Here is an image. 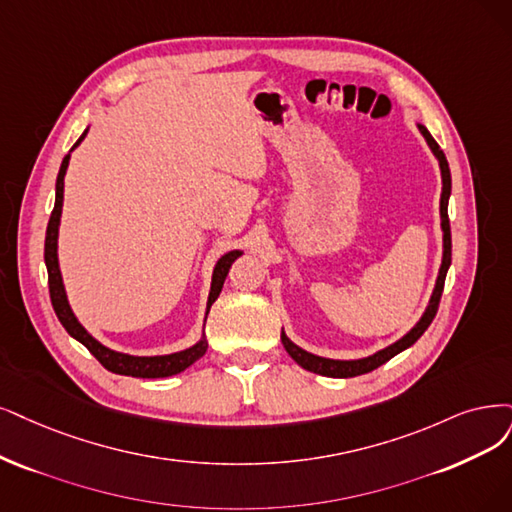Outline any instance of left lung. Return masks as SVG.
<instances>
[{"label": "left lung", "instance_id": "left-lung-1", "mask_svg": "<svg viewBox=\"0 0 512 512\" xmlns=\"http://www.w3.org/2000/svg\"><path fill=\"white\" fill-rule=\"evenodd\" d=\"M420 132L424 135L428 147L432 149L434 158L439 160V166H441V179H443V192H441V230H443V261H441V270H439V276H437V285H434V291L430 295V301H428V308L426 312L422 314V318L415 323V327L403 335L399 342L390 344L388 348L375 352L367 358H358V361H333V358H323V356H316V354H310L306 350H301L299 346H295L291 339L287 337V333L282 331L280 333V339H282V346H285V350L289 352V356L293 358V361L304 367L312 373H318V375H327V377H356V375H363V373H369L373 369H377L380 365L388 363L392 356H396L399 352L407 350L409 346H413L418 339L422 337V333L430 327L432 318L437 316V310H439V301H441V295H443V287H445V276H447V270L451 266V227H449V215H447V204H449V196H451V173H449V164H447V158L443 154V149L439 147V143L432 139V135L428 132L426 126L418 124Z\"/></svg>", "mask_w": 512, "mask_h": 512}]
</instances>
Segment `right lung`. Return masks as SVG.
I'll return each mask as SVG.
<instances>
[{"instance_id":"right-lung-1","label":"right lung","mask_w":512,"mask_h":512,"mask_svg":"<svg viewBox=\"0 0 512 512\" xmlns=\"http://www.w3.org/2000/svg\"><path fill=\"white\" fill-rule=\"evenodd\" d=\"M88 128L82 132V137L75 141V145L71 147V151L78 147L84 137H86ZM69 158L71 154H67L63 158L59 177H56V198H54V208L52 215L48 221V230H46V246H44V261L48 268V289H50V301L52 308L59 316L61 325L65 327V331L78 339L80 344H84L90 354L97 358V361L111 373L118 375H132V377H168V375H177L181 371H185L189 365H194L200 356H204L208 344L202 335V339L198 344H194L192 348H185L181 352H173V354H162V356H132V354H124V352H116L109 350L107 346H103L101 342H97L82 325L80 320L75 318L69 301H67V293H65V285H63V276H61V268H59V253H56V246H59V225H61V213H63V189H65V173L69 166ZM242 255V251H230L225 253L213 270V282H211V293H208V301H206V316L211 306L215 304V299L219 297L223 282L227 272H230L232 263Z\"/></svg>"}]
</instances>
